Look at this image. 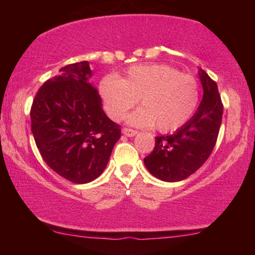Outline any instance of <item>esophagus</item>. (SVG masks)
<instances>
[{
    "label": "esophagus",
    "instance_id": "esophagus-1",
    "mask_svg": "<svg viewBox=\"0 0 255 255\" xmlns=\"http://www.w3.org/2000/svg\"><path fill=\"white\" fill-rule=\"evenodd\" d=\"M138 133V131L135 130H132V128H123V134L127 135V137H133V135H135Z\"/></svg>",
    "mask_w": 255,
    "mask_h": 255
}]
</instances>
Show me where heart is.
I'll list each match as a JSON object with an SVG mask.
<instances>
[{
    "mask_svg": "<svg viewBox=\"0 0 255 255\" xmlns=\"http://www.w3.org/2000/svg\"><path fill=\"white\" fill-rule=\"evenodd\" d=\"M107 114L121 121L138 100L139 108L128 116V124L154 127L160 132L175 131L193 117L200 104V83L168 65H137L120 79L107 76L100 83Z\"/></svg>",
    "mask_w": 255,
    "mask_h": 255,
    "instance_id": "obj_1",
    "label": "heart"
}]
</instances>
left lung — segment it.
Returning a JSON list of instances; mask_svg holds the SVG:
<instances>
[{"mask_svg": "<svg viewBox=\"0 0 255 255\" xmlns=\"http://www.w3.org/2000/svg\"><path fill=\"white\" fill-rule=\"evenodd\" d=\"M203 97L194 116L173 134L155 137L152 153L144 159L148 172L166 182L182 181L194 174L214 149L222 124L223 103L218 87L198 69Z\"/></svg>", "mask_w": 255, "mask_h": 255, "instance_id": "left-lung-1", "label": "left lung"}]
</instances>
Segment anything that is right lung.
I'll use <instances>...</instances> for the list:
<instances>
[{"label": "right lung", "instance_id": "1", "mask_svg": "<svg viewBox=\"0 0 255 255\" xmlns=\"http://www.w3.org/2000/svg\"><path fill=\"white\" fill-rule=\"evenodd\" d=\"M40 87L31 107V131L44 161L74 183H88L106 169L121 138L89 82V62L65 66Z\"/></svg>", "mask_w": 255, "mask_h": 255}]
</instances>
